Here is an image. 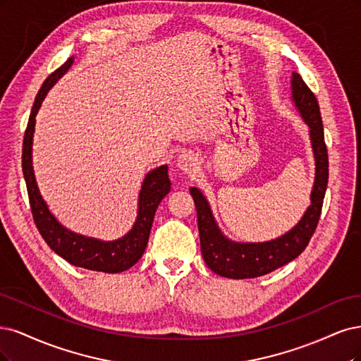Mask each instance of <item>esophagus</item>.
Listing matches in <instances>:
<instances>
[{"label": "esophagus", "instance_id": "obj_1", "mask_svg": "<svg viewBox=\"0 0 361 361\" xmlns=\"http://www.w3.org/2000/svg\"><path fill=\"white\" fill-rule=\"evenodd\" d=\"M177 168L189 177L197 176L201 171L200 160H197V157L193 153H190V151H184L183 154H180V157L177 159Z\"/></svg>", "mask_w": 361, "mask_h": 361}]
</instances>
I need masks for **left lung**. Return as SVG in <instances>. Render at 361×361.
<instances>
[{"mask_svg": "<svg viewBox=\"0 0 361 361\" xmlns=\"http://www.w3.org/2000/svg\"><path fill=\"white\" fill-rule=\"evenodd\" d=\"M293 99L301 117L310 127V141L315 154L317 177L310 195L312 204L303 219L285 235L265 243H235L224 237L217 228L204 195L190 188L196 205L201 252L205 264L219 276L229 279H253L274 271L306 249L321 217L329 183V153L324 141V126L318 100L298 73H293Z\"/></svg>", "mask_w": 361, "mask_h": 361, "instance_id": "obj_1", "label": "left lung"}]
</instances>
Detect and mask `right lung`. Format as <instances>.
<instances>
[{
    "label": "right lung",
    "instance_id": "add662e5",
    "mask_svg": "<svg viewBox=\"0 0 361 361\" xmlns=\"http://www.w3.org/2000/svg\"><path fill=\"white\" fill-rule=\"evenodd\" d=\"M73 58L68 60L51 73L43 85L40 87L36 100H34L27 130L24 135V148H22V171L27 183V190L30 197V207L34 224H36L40 235L48 243V246L71 262L75 267L102 273H121L135 265L144 255L147 247L149 229L153 225L154 214L160 201L171 190V180L168 177V166L164 165L147 173L142 183L141 193H139V210L137 219L129 234L115 241H100L75 234L56 222V219L48 210V205L42 200L37 189L36 178H34L31 148L34 123L40 104L49 88L60 79L72 66Z\"/></svg>",
    "mask_w": 361,
    "mask_h": 361
}]
</instances>
